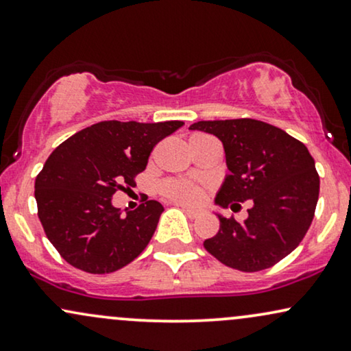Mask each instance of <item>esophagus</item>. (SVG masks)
Here are the masks:
<instances>
[{"instance_id":"34e87169","label":"esophagus","mask_w":351,"mask_h":351,"mask_svg":"<svg viewBox=\"0 0 351 351\" xmlns=\"http://www.w3.org/2000/svg\"><path fill=\"white\" fill-rule=\"evenodd\" d=\"M177 206H180L189 218H198V216L202 215V210H198V208H190V206H184V205H177Z\"/></svg>"}]
</instances>
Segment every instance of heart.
I'll return each mask as SVG.
<instances>
[{"label":"heart","instance_id":"1","mask_svg":"<svg viewBox=\"0 0 351 351\" xmlns=\"http://www.w3.org/2000/svg\"><path fill=\"white\" fill-rule=\"evenodd\" d=\"M161 193L172 202L195 205V203L202 202L203 195H205V189L187 179H167L161 184Z\"/></svg>","mask_w":351,"mask_h":351}]
</instances>
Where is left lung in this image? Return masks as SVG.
Instances as JSON below:
<instances>
[{
    "label": "left lung",
    "mask_w": 351,
    "mask_h": 351,
    "mask_svg": "<svg viewBox=\"0 0 351 351\" xmlns=\"http://www.w3.org/2000/svg\"><path fill=\"white\" fill-rule=\"evenodd\" d=\"M190 130L218 136L229 176L215 198L234 211L250 200L249 218H219V231L203 242L226 267L258 271L291 254L313 223L319 198V174L313 156L300 140L254 119L206 120Z\"/></svg>",
    "instance_id": "obj_1"
}]
</instances>
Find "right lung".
I'll list each match as a JSON object with an SVG mask.
<instances>
[{"mask_svg": "<svg viewBox=\"0 0 351 351\" xmlns=\"http://www.w3.org/2000/svg\"><path fill=\"white\" fill-rule=\"evenodd\" d=\"M182 125L107 120L56 146L36 179L37 215L70 265L88 274H112L145 250L162 205L148 200L123 216L112 197L135 185L154 146Z\"/></svg>", "mask_w": 351, "mask_h": 351, "instance_id": "1", "label": "right lung"}]
</instances>
